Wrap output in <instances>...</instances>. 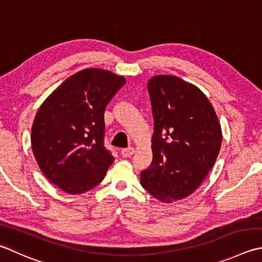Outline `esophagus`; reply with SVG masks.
Returning a JSON list of instances; mask_svg holds the SVG:
<instances>
[{"mask_svg":"<svg viewBox=\"0 0 262 262\" xmlns=\"http://www.w3.org/2000/svg\"><path fill=\"white\" fill-rule=\"evenodd\" d=\"M134 152H135L134 147H127V148H124V150H121V156L124 158H128L134 155Z\"/></svg>","mask_w":262,"mask_h":262,"instance_id":"esophagus-1","label":"esophagus"}]
</instances>
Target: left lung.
<instances>
[{
	"label": "left lung",
	"instance_id": "8db88e82",
	"mask_svg": "<svg viewBox=\"0 0 262 262\" xmlns=\"http://www.w3.org/2000/svg\"><path fill=\"white\" fill-rule=\"evenodd\" d=\"M155 133L153 159L141 171V185L165 203L185 199L208 176L222 146V127L208 97L176 76L147 83Z\"/></svg>",
	"mask_w": 262,
	"mask_h": 262
}]
</instances>
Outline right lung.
<instances>
[{
  "label": "right lung",
  "instance_id": "1",
  "mask_svg": "<svg viewBox=\"0 0 262 262\" xmlns=\"http://www.w3.org/2000/svg\"><path fill=\"white\" fill-rule=\"evenodd\" d=\"M126 83L124 76L89 68L67 78L35 116L32 148L40 170L68 194L103 181L115 158L104 147V110Z\"/></svg>",
  "mask_w": 262,
  "mask_h": 262
}]
</instances>
